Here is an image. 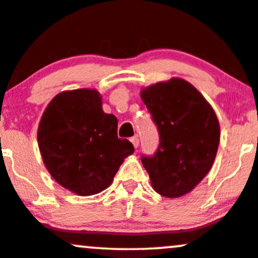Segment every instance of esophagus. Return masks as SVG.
Masks as SVG:
<instances>
[{
  "label": "esophagus",
  "mask_w": 258,
  "mask_h": 258,
  "mask_svg": "<svg viewBox=\"0 0 258 258\" xmlns=\"http://www.w3.org/2000/svg\"><path fill=\"white\" fill-rule=\"evenodd\" d=\"M130 141H132V144L134 145L135 148H138V146H139V138H138V136H133V138L130 139Z\"/></svg>",
  "instance_id": "34e87169"
}]
</instances>
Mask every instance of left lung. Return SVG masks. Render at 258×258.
<instances>
[{
	"instance_id": "obj_1",
	"label": "left lung",
	"mask_w": 258,
	"mask_h": 258,
	"mask_svg": "<svg viewBox=\"0 0 258 258\" xmlns=\"http://www.w3.org/2000/svg\"><path fill=\"white\" fill-rule=\"evenodd\" d=\"M159 133L153 156H142L153 189L178 198L207 176L220 144V124L210 104L187 81L171 78L141 90Z\"/></svg>"
}]
</instances>
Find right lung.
I'll use <instances>...</instances> for the list:
<instances>
[{"instance_id":"1","label":"right lung","mask_w":258,"mask_h":258,"mask_svg":"<svg viewBox=\"0 0 258 258\" xmlns=\"http://www.w3.org/2000/svg\"><path fill=\"white\" fill-rule=\"evenodd\" d=\"M118 120L102 111L95 89H77L54 96L38 125L42 159L51 177L78 196L107 188L134 146L117 135Z\"/></svg>"}]
</instances>
